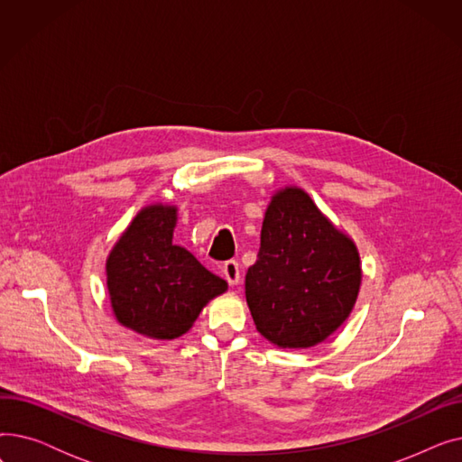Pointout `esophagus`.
I'll return each mask as SVG.
<instances>
[{"mask_svg":"<svg viewBox=\"0 0 462 462\" xmlns=\"http://www.w3.org/2000/svg\"><path fill=\"white\" fill-rule=\"evenodd\" d=\"M223 275L228 281L230 286H236L239 282V263L236 260H228L223 265Z\"/></svg>","mask_w":462,"mask_h":462,"instance_id":"34e87169","label":"esophagus"}]
</instances>
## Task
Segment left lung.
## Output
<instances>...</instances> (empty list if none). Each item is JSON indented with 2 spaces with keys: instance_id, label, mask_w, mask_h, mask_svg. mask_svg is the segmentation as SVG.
I'll list each match as a JSON object with an SVG mask.
<instances>
[{
  "instance_id": "1",
  "label": "left lung",
  "mask_w": 462,
  "mask_h": 462,
  "mask_svg": "<svg viewBox=\"0 0 462 462\" xmlns=\"http://www.w3.org/2000/svg\"><path fill=\"white\" fill-rule=\"evenodd\" d=\"M361 279L354 239L301 187L277 189L263 213L256 262L245 275L258 333L277 348L324 343L350 317Z\"/></svg>"
}]
</instances>
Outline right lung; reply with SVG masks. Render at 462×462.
<instances>
[{
    "label": "right lung",
    "mask_w": 462,
    "mask_h": 462,
    "mask_svg": "<svg viewBox=\"0 0 462 462\" xmlns=\"http://www.w3.org/2000/svg\"><path fill=\"white\" fill-rule=\"evenodd\" d=\"M178 206H143L106 256V288L114 319L134 333L172 341L197 322L228 282L174 244Z\"/></svg>",
    "instance_id": "obj_1"
}]
</instances>
